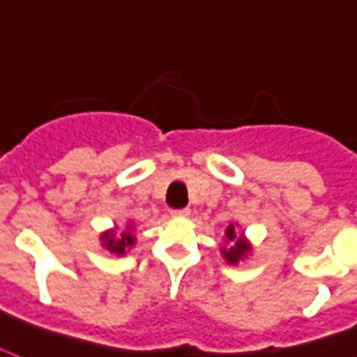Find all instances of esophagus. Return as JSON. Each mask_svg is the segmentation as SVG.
I'll list each match as a JSON object with an SVG mask.
<instances>
[{"instance_id":"obj_1","label":"esophagus","mask_w":357,"mask_h":357,"mask_svg":"<svg viewBox=\"0 0 357 357\" xmlns=\"http://www.w3.org/2000/svg\"><path fill=\"white\" fill-rule=\"evenodd\" d=\"M190 213L189 208H179V209H172L174 217H187Z\"/></svg>"}]
</instances>
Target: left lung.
<instances>
[{
    "label": "left lung",
    "instance_id": "8db88e82",
    "mask_svg": "<svg viewBox=\"0 0 357 357\" xmlns=\"http://www.w3.org/2000/svg\"><path fill=\"white\" fill-rule=\"evenodd\" d=\"M238 238V241L236 242V245L234 247H230L228 251H225V258H227L228 262L230 264H236L239 260V258H243V255L247 251H249V247H247V243H243L241 239L236 238V232H234V227L230 225L227 230V239L228 241H235V239Z\"/></svg>",
    "mask_w": 357,
    "mask_h": 357
}]
</instances>
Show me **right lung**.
<instances>
[{
  "label": "right lung",
  "instance_id": "right-lung-1",
  "mask_svg": "<svg viewBox=\"0 0 357 357\" xmlns=\"http://www.w3.org/2000/svg\"><path fill=\"white\" fill-rule=\"evenodd\" d=\"M102 241H105V245L110 249L112 252H116V255H123L127 249H129L130 245L135 243V238H132V234L127 230V232H123L121 236H119V239L112 238V236H108V234H105L102 236Z\"/></svg>",
  "mask_w": 357,
  "mask_h": 357
}]
</instances>
